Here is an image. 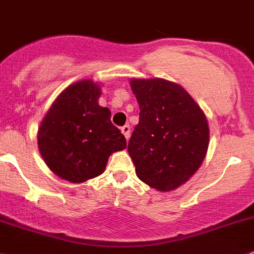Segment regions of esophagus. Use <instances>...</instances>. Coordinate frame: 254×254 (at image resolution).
I'll return each instance as SVG.
<instances>
[{
	"label": "esophagus",
	"mask_w": 254,
	"mask_h": 254,
	"mask_svg": "<svg viewBox=\"0 0 254 254\" xmlns=\"http://www.w3.org/2000/svg\"><path fill=\"white\" fill-rule=\"evenodd\" d=\"M121 131H123V134L125 135L127 140H129V138H130V127L129 125H124V127H121Z\"/></svg>",
	"instance_id": "34e87169"
}]
</instances>
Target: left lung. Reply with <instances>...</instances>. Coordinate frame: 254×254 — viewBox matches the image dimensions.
<instances>
[{"label":"left lung","mask_w":254,"mask_h":254,"mask_svg":"<svg viewBox=\"0 0 254 254\" xmlns=\"http://www.w3.org/2000/svg\"><path fill=\"white\" fill-rule=\"evenodd\" d=\"M139 105L127 152L136 176L160 191L188 182L206 157V115L182 85L166 79H130Z\"/></svg>","instance_id":"8db88e82"}]
</instances>
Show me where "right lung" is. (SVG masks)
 Wrapping results in <instances>:
<instances>
[{"label":"right lung","instance_id":"1","mask_svg":"<svg viewBox=\"0 0 254 254\" xmlns=\"http://www.w3.org/2000/svg\"><path fill=\"white\" fill-rule=\"evenodd\" d=\"M100 84L90 79L69 85L57 97L38 129L42 157L61 179L83 183L105 171L111 153L127 139L111 123V111L98 105Z\"/></svg>","mask_w":254,"mask_h":254}]
</instances>
